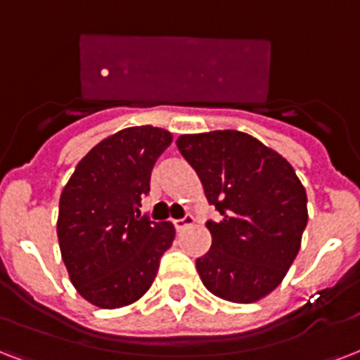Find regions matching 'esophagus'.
Instances as JSON below:
<instances>
[{"label": "esophagus", "mask_w": 360, "mask_h": 360, "mask_svg": "<svg viewBox=\"0 0 360 360\" xmlns=\"http://www.w3.org/2000/svg\"><path fill=\"white\" fill-rule=\"evenodd\" d=\"M191 224H193V216H191V214H186V216L180 219H172V225H174V229H176L178 233L186 229V227H189Z\"/></svg>", "instance_id": "1"}]
</instances>
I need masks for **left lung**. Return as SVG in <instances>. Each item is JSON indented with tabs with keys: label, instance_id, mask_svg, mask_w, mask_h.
<instances>
[{
	"label": "left lung",
	"instance_id": "left-lung-1",
	"mask_svg": "<svg viewBox=\"0 0 360 360\" xmlns=\"http://www.w3.org/2000/svg\"><path fill=\"white\" fill-rule=\"evenodd\" d=\"M219 219H208L210 250L195 261L216 297L250 304L280 285L308 224L306 191L278 152L242 131L178 136Z\"/></svg>",
	"mask_w": 360,
	"mask_h": 360
}]
</instances>
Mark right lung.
<instances>
[{
    "label": "right lung",
    "instance_id": "add662e5",
    "mask_svg": "<svg viewBox=\"0 0 360 360\" xmlns=\"http://www.w3.org/2000/svg\"><path fill=\"white\" fill-rule=\"evenodd\" d=\"M169 131L141 125L101 141L61 191L58 240L69 278L99 308H122L146 293L174 240L171 221L141 216Z\"/></svg>",
    "mask_w": 360,
    "mask_h": 360
}]
</instances>
